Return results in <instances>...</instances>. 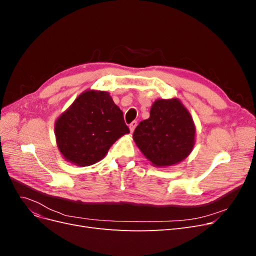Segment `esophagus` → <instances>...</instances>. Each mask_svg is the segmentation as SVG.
Returning a JSON list of instances; mask_svg holds the SVG:
<instances>
[{
    "mask_svg": "<svg viewBox=\"0 0 256 256\" xmlns=\"http://www.w3.org/2000/svg\"><path fill=\"white\" fill-rule=\"evenodd\" d=\"M136 125H138V122H136V120H134L132 122L129 124V128H130L131 132H134V128L136 127Z\"/></svg>",
    "mask_w": 256,
    "mask_h": 256,
    "instance_id": "34e87169",
    "label": "esophagus"
}]
</instances>
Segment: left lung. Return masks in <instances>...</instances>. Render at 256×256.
<instances>
[{"label":"left lung","instance_id":"obj_1","mask_svg":"<svg viewBox=\"0 0 256 256\" xmlns=\"http://www.w3.org/2000/svg\"><path fill=\"white\" fill-rule=\"evenodd\" d=\"M196 127L178 99H158L150 116L136 126L134 138L144 156L156 166H168L188 157L194 145Z\"/></svg>","mask_w":256,"mask_h":256}]
</instances>
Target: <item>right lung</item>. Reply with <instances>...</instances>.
Listing matches in <instances>:
<instances>
[{
  "instance_id": "add662e5",
  "label": "right lung",
  "mask_w": 256,
  "mask_h": 256,
  "mask_svg": "<svg viewBox=\"0 0 256 256\" xmlns=\"http://www.w3.org/2000/svg\"><path fill=\"white\" fill-rule=\"evenodd\" d=\"M54 130L62 154L79 166L102 160L116 140L130 132L109 92L96 90L82 92L58 118Z\"/></svg>"
}]
</instances>
